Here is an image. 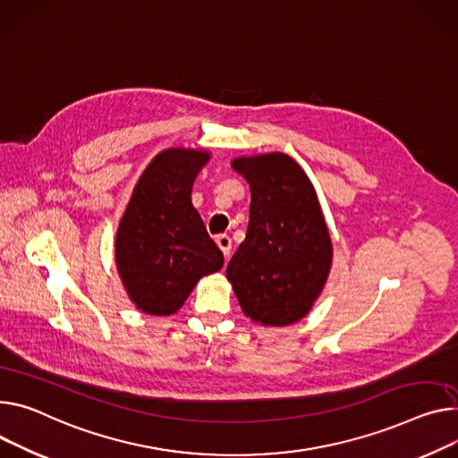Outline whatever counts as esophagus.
I'll return each instance as SVG.
<instances>
[{"mask_svg": "<svg viewBox=\"0 0 458 458\" xmlns=\"http://www.w3.org/2000/svg\"><path fill=\"white\" fill-rule=\"evenodd\" d=\"M216 243L218 248L222 250V253L225 255V259H229V253H231V238L227 234H218L216 236Z\"/></svg>", "mask_w": 458, "mask_h": 458, "instance_id": "34e87169", "label": "esophagus"}]
</instances>
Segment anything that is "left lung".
I'll list each match as a JSON object with an SVG mask.
<instances>
[{
	"label": "left lung",
	"mask_w": 458,
	"mask_h": 458,
	"mask_svg": "<svg viewBox=\"0 0 458 458\" xmlns=\"http://www.w3.org/2000/svg\"><path fill=\"white\" fill-rule=\"evenodd\" d=\"M231 166L250 183L251 207L227 280L245 318L262 327L293 325L319 299L334 259L318 192L283 152L234 157Z\"/></svg>",
	"instance_id": "1"
}]
</instances>
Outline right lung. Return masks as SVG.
<instances>
[{
	"label": "right lung",
	"instance_id": "right-lung-1",
	"mask_svg": "<svg viewBox=\"0 0 458 458\" xmlns=\"http://www.w3.org/2000/svg\"><path fill=\"white\" fill-rule=\"evenodd\" d=\"M210 152L166 148L140 174L115 234V264L137 310L156 318L178 311L224 255L192 205V185Z\"/></svg>",
	"mask_w": 458,
	"mask_h": 458
}]
</instances>
